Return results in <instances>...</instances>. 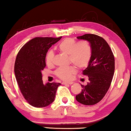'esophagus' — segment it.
I'll return each mask as SVG.
<instances>
[{"label": "esophagus", "mask_w": 131, "mask_h": 131, "mask_svg": "<svg viewBox=\"0 0 131 131\" xmlns=\"http://www.w3.org/2000/svg\"><path fill=\"white\" fill-rule=\"evenodd\" d=\"M63 84H69V85H71L73 84V82L72 81H70V82H62Z\"/></svg>", "instance_id": "34e87169"}]
</instances>
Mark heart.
Returning a JSON list of instances; mask_svg holds the SVG:
<instances>
[{"mask_svg":"<svg viewBox=\"0 0 131 131\" xmlns=\"http://www.w3.org/2000/svg\"><path fill=\"white\" fill-rule=\"evenodd\" d=\"M57 49L61 53L68 55L69 62L73 63L78 69L87 67L91 61L92 48L86 40H81L76 43V40L67 38L58 43ZM53 56V52L52 50L48 52L46 55V63L48 65L52 64ZM76 71V67L71 65L58 68L55 74L63 80H69Z\"/></svg>","mask_w":131,"mask_h":131,"instance_id":"b5f03b06","label":"heart"}]
</instances>
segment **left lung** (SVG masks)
I'll list each match as a JSON object with an SVG mask.
<instances>
[{
    "label": "left lung",
    "instance_id": "obj_1",
    "mask_svg": "<svg viewBox=\"0 0 131 131\" xmlns=\"http://www.w3.org/2000/svg\"><path fill=\"white\" fill-rule=\"evenodd\" d=\"M88 41L92 48L91 59L82 74L88 76L87 85L81 84L80 94L76 100L85 105H92L99 102L107 92L115 71V58L109 45L102 37L86 34L77 37Z\"/></svg>",
    "mask_w": 131,
    "mask_h": 131
}]
</instances>
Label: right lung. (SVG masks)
Here are the masks:
<instances>
[{
  "instance_id": "add662e5",
  "label": "right lung",
  "mask_w": 131,
  "mask_h": 131,
  "mask_svg": "<svg viewBox=\"0 0 131 131\" xmlns=\"http://www.w3.org/2000/svg\"><path fill=\"white\" fill-rule=\"evenodd\" d=\"M61 37H36L25 43L19 51L15 63L14 71L21 92L32 106L42 108L54 101L57 82L43 84L42 71L46 67L48 50Z\"/></svg>"
}]
</instances>
